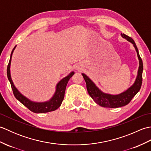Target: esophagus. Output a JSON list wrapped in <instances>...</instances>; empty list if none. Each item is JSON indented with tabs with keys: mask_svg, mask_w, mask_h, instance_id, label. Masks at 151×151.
<instances>
[{
	"mask_svg": "<svg viewBox=\"0 0 151 151\" xmlns=\"http://www.w3.org/2000/svg\"><path fill=\"white\" fill-rule=\"evenodd\" d=\"M78 69H79V68H78Z\"/></svg>",
	"mask_w": 151,
	"mask_h": 151,
	"instance_id": "obj_1",
	"label": "esophagus"
}]
</instances>
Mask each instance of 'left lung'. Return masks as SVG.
I'll return each mask as SVG.
<instances>
[{
    "instance_id": "obj_1",
    "label": "left lung",
    "mask_w": 151,
    "mask_h": 151,
    "mask_svg": "<svg viewBox=\"0 0 151 151\" xmlns=\"http://www.w3.org/2000/svg\"><path fill=\"white\" fill-rule=\"evenodd\" d=\"M121 36L122 37L126 39L128 41H129L133 45L136 50L137 58L139 60V68L138 70H137L136 78L134 84L129 88H128L126 91L117 95L106 93L102 91L86 74L82 73V75L84 77L86 83V88H87L89 95L91 96V97L93 99L96 103L104 108H119L128 104L134 96L137 93V92L139 91L142 84V73L143 69V62L139 56V51L136 47V45L130 37L124 34H121Z\"/></svg>"
}]
</instances>
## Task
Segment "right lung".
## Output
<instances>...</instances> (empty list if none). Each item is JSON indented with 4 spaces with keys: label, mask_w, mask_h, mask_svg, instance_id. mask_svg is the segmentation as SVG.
Here are the masks:
<instances>
[{
    "label": "right lung",
    "mask_w": 151,
    "mask_h": 151,
    "mask_svg": "<svg viewBox=\"0 0 151 151\" xmlns=\"http://www.w3.org/2000/svg\"><path fill=\"white\" fill-rule=\"evenodd\" d=\"M16 46L12 50L10 59H9V62L8 65L7 67V76L9 80V82L11 84V86L13 90V93L15 97L17 99V100L21 102V103L25 106L27 108H28L30 111L34 113L39 114V113H47V112L52 111L56 110V109L58 108L62 102L63 100L64 95H65V88L67 83H68L69 79L72 77L73 75L75 74V72L72 71L70 72L68 75L65 77L62 78L61 81L58 83L56 87V91L54 93V95L52 97L50 100L45 101V102H34L30 101V99L27 98L25 96L22 95L20 92L19 91L18 89L16 88L14 82L12 81V79L11 77L10 74V65H11V61H12V54L15 49Z\"/></svg>",
    "instance_id": "1"
}]
</instances>
